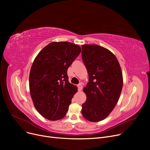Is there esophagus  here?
<instances>
[{
    "instance_id": "1",
    "label": "esophagus",
    "mask_w": 150,
    "mask_h": 150,
    "mask_svg": "<svg viewBox=\"0 0 150 150\" xmlns=\"http://www.w3.org/2000/svg\"><path fill=\"white\" fill-rule=\"evenodd\" d=\"M77 87H78V91H81V89H82V88H83L82 83H80L78 84L77 85Z\"/></svg>"
}]
</instances>
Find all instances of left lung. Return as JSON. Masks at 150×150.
Returning <instances> with one entry per match:
<instances>
[{
	"mask_svg": "<svg viewBox=\"0 0 150 150\" xmlns=\"http://www.w3.org/2000/svg\"><path fill=\"white\" fill-rule=\"evenodd\" d=\"M82 59L89 74L84 88L86 102L81 113L86 120L97 122L112 112L123 87L122 70L115 55L98 45H83Z\"/></svg>",
	"mask_w": 150,
	"mask_h": 150,
	"instance_id": "left-lung-1",
	"label": "left lung"
}]
</instances>
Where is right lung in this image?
<instances>
[{"label": "right lung", "instance_id": "obj_1", "mask_svg": "<svg viewBox=\"0 0 150 150\" xmlns=\"http://www.w3.org/2000/svg\"><path fill=\"white\" fill-rule=\"evenodd\" d=\"M78 45L53 42L39 53L31 67L30 95L37 111L45 119L64 117L77 88L68 80L67 69L81 53Z\"/></svg>", "mask_w": 150, "mask_h": 150}]
</instances>
